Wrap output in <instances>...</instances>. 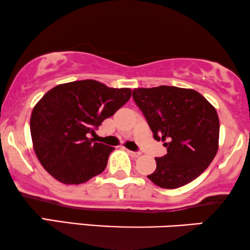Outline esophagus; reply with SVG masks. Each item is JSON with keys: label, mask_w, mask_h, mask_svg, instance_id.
<instances>
[{"label": "esophagus", "mask_w": 250, "mask_h": 250, "mask_svg": "<svg viewBox=\"0 0 250 250\" xmlns=\"http://www.w3.org/2000/svg\"><path fill=\"white\" fill-rule=\"evenodd\" d=\"M127 153L133 157H138L139 155H140V153H138V151H132V150H127Z\"/></svg>", "instance_id": "34e87169"}]
</instances>
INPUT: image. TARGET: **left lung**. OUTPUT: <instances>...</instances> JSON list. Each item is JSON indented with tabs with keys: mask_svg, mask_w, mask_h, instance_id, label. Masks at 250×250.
I'll list each match as a JSON object with an SVG mask.
<instances>
[{
	"mask_svg": "<svg viewBox=\"0 0 250 250\" xmlns=\"http://www.w3.org/2000/svg\"><path fill=\"white\" fill-rule=\"evenodd\" d=\"M133 100L144 113L157 141H167V154L156 157L149 174L162 188L187 185L209 167L219 140L216 109L199 92L174 86L135 88Z\"/></svg>",
	"mask_w": 250,
	"mask_h": 250,
	"instance_id": "1",
	"label": "left lung"
}]
</instances>
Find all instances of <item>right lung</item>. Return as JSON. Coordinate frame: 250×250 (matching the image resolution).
<instances>
[{"instance_id": "obj_1", "label": "right lung", "mask_w": 250, "mask_h": 250, "mask_svg": "<svg viewBox=\"0 0 250 250\" xmlns=\"http://www.w3.org/2000/svg\"><path fill=\"white\" fill-rule=\"evenodd\" d=\"M132 95L96 80L57 85L42 96L31 115V135L38 160L65 185H79L104 171L115 148L95 142V133Z\"/></svg>"}]
</instances>
